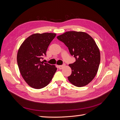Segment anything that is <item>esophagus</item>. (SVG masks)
I'll return each mask as SVG.
<instances>
[{"mask_svg": "<svg viewBox=\"0 0 120 120\" xmlns=\"http://www.w3.org/2000/svg\"><path fill=\"white\" fill-rule=\"evenodd\" d=\"M65 67V64H62V65H60V66H59V68H60V69H62L63 68H64Z\"/></svg>", "mask_w": 120, "mask_h": 120, "instance_id": "esophagus-1", "label": "esophagus"}]
</instances>
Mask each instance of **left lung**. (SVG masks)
I'll use <instances>...</instances> for the list:
<instances>
[{"label":"left lung","instance_id":"obj_1","mask_svg":"<svg viewBox=\"0 0 120 120\" xmlns=\"http://www.w3.org/2000/svg\"><path fill=\"white\" fill-rule=\"evenodd\" d=\"M57 38L64 43L75 59V63L69 64L72 71L68 81L78 87L87 85L95 78L100 63V52L96 42L86 32L75 31H67Z\"/></svg>","mask_w":120,"mask_h":120}]
</instances>
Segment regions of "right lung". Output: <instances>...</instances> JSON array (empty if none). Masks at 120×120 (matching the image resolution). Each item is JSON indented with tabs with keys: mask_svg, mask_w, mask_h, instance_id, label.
<instances>
[{
	"mask_svg": "<svg viewBox=\"0 0 120 120\" xmlns=\"http://www.w3.org/2000/svg\"><path fill=\"white\" fill-rule=\"evenodd\" d=\"M56 34H35L28 37L19 48L17 61L22 78L30 86L40 89L48 85L57 70L54 65L42 61Z\"/></svg>",
	"mask_w": 120,
	"mask_h": 120,
	"instance_id": "add662e5",
	"label": "right lung"
}]
</instances>
